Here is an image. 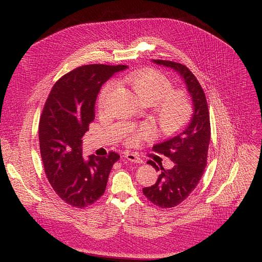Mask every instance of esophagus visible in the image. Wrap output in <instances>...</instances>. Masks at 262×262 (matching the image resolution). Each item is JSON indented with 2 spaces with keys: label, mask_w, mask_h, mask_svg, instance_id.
<instances>
[{
  "label": "esophagus",
  "mask_w": 262,
  "mask_h": 262,
  "mask_svg": "<svg viewBox=\"0 0 262 262\" xmlns=\"http://www.w3.org/2000/svg\"><path fill=\"white\" fill-rule=\"evenodd\" d=\"M124 157H125L127 160H129L132 162H135V163H142L143 162V160L140 157H138L135 154H132V153L125 154V156H124Z\"/></svg>",
  "instance_id": "34e87169"
}]
</instances>
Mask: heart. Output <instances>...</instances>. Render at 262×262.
<instances>
[{
  "instance_id": "b5f03b06",
  "label": "heart",
  "mask_w": 262,
  "mask_h": 262,
  "mask_svg": "<svg viewBox=\"0 0 262 262\" xmlns=\"http://www.w3.org/2000/svg\"><path fill=\"white\" fill-rule=\"evenodd\" d=\"M124 81L129 85L138 98L145 104L152 105L155 119L161 132L173 134L182 129L192 116V105L188 94L183 90H172L171 80L155 70H141L128 74ZM114 88L113 82L107 84L100 94V106H104L109 93ZM147 135V129L141 127L130 137L137 142Z\"/></svg>"
}]
</instances>
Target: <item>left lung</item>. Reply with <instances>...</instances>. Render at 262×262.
I'll list each match as a JSON object with an SVG mask.
<instances>
[{"label":"left lung","instance_id":"obj_1","mask_svg":"<svg viewBox=\"0 0 262 262\" xmlns=\"http://www.w3.org/2000/svg\"><path fill=\"white\" fill-rule=\"evenodd\" d=\"M152 62L170 68L180 74L185 81L193 107L192 117L185 128L153 146L154 150L174 162L173 168L159 169L154 161H147L156 171L161 170V173L155 185L143 188V194L160 208H172L192 193L207 164L210 141L209 113L200 82L186 66L160 59H153Z\"/></svg>","mask_w":262,"mask_h":262}]
</instances>
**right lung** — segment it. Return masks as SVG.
Returning <instances> with one entry per match:
<instances>
[{
	"instance_id": "add662e5",
	"label": "right lung",
	"mask_w": 262,
	"mask_h": 262,
	"mask_svg": "<svg viewBox=\"0 0 262 262\" xmlns=\"http://www.w3.org/2000/svg\"><path fill=\"white\" fill-rule=\"evenodd\" d=\"M127 66L87 64L74 69L53 86L39 122V145L49 183L57 195L82 208L105 192L117 153L82 158L81 138L94 120L102 85Z\"/></svg>"
}]
</instances>
